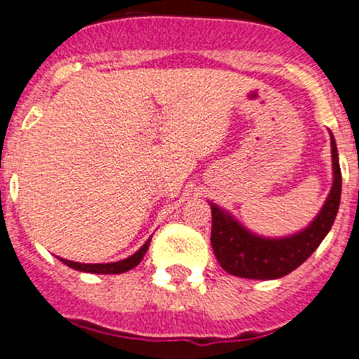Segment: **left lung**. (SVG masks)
I'll list each match as a JSON object with an SVG mask.
<instances>
[{
	"mask_svg": "<svg viewBox=\"0 0 359 359\" xmlns=\"http://www.w3.org/2000/svg\"><path fill=\"white\" fill-rule=\"evenodd\" d=\"M334 182L320 215L306 231L283 240H266L245 231L227 212L212 205L211 245L219 266L243 279H279L304 263L322 243L337 218L341 195V172L337 143L331 135Z\"/></svg>",
	"mask_w": 359,
	"mask_h": 359,
	"instance_id": "left-lung-1",
	"label": "left lung"
}]
</instances>
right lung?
Returning a JSON list of instances; mask_svg holds the SVG:
<instances>
[{
	"mask_svg": "<svg viewBox=\"0 0 359 359\" xmlns=\"http://www.w3.org/2000/svg\"><path fill=\"white\" fill-rule=\"evenodd\" d=\"M148 247H150V240L140 248V250L135 252L134 256L127 257L123 261H118V263H105V264H86V263H75V261H67L60 257L64 264H67L69 268H75V270H80V272H89V273H123L130 268L137 266L141 263V259L147 254Z\"/></svg>",
	"mask_w": 359,
	"mask_h": 359,
	"instance_id": "1",
	"label": "right lung"
}]
</instances>
